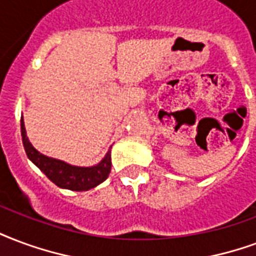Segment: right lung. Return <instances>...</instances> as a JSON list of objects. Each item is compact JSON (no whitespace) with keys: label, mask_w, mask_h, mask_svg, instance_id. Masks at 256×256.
<instances>
[{"label":"right lung","mask_w":256,"mask_h":256,"mask_svg":"<svg viewBox=\"0 0 256 256\" xmlns=\"http://www.w3.org/2000/svg\"><path fill=\"white\" fill-rule=\"evenodd\" d=\"M22 145L26 149L28 158L40 170L52 183L60 188H68L73 191H86L94 188L102 182H104L111 171V154H106L103 162L94 166H74L68 162H60L56 158H51L42 154L32 146L24 128V120L22 118Z\"/></svg>","instance_id":"obj_1"}]
</instances>
